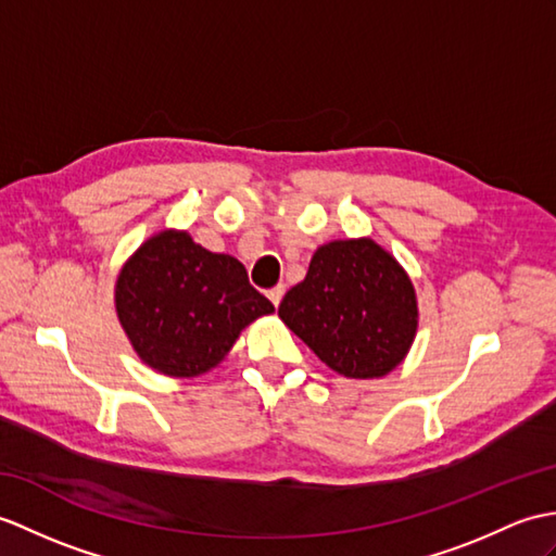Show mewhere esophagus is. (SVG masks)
<instances>
[{
  "label": "esophagus",
  "mask_w": 556,
  "mask_h": 556,
  "mask_svg": "<svg viewBox=\"0 0 556 556\" xmlns=\"http://www.w3.org/2000/svg\"><path fill=\"white\" fill-rule=\"evenodd\" d=\"M283 291H287V289H283L281 287V283H279V287H275V289H269L267 291V295H269V301H273L275 303V307L281 303V299H283Z\"/></svg>",
  "instance_id": "1"
}]
</instances>
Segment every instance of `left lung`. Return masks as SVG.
Instances as JSON below:
<instances>
[{
	"mask_svg": "<svg viewBox=\"0 0 556 556\" xmlns=\"http://www.w3.org/2000/svg\"><path fill=\"white\" fill-rule=\"evenodd\" d=\"M279 317L333 371L374 379L403 363L417 333L405 269L371 239L331 241L287 291Z\"/></svg>",
	"mask_w": 556,
	"mask_h": 556,
	"instance_id": "left-lung-1",
	"label": "left lung"
}]
</instances>
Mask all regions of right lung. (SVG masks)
<instances>
[{"instance_id": "right-lung-1", "label": "right lung", "mask_w": 556, "mask_h": 556, "mask_svg": "<svg viewBox=\"0 0 556 556\" xmlns=\"http://www.w3.org/2000/svg\"><path fill=\"white\" fill-rule=\"evenodd\" d=\"M115 309L149 367L167 377H197L275 305L251 287L237 257L205 251L187 231H161L123 267Z\"/></svg>"}]
</instances>
